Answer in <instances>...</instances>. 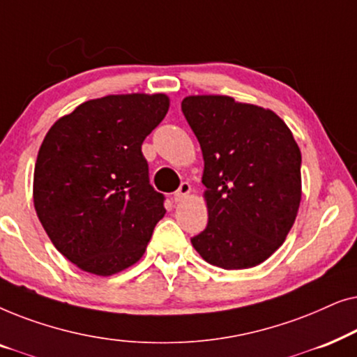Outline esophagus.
<instances>
[{
    "label": "esophagus",
    "instance_id": "obj_1",
    "mask_svg": "<svg viewBox=\"0 0 357 357\" xmlns=\"http://www.w3.org/2000/svg\"><path fill=\"white\" fill-rule=\"evenodd\" d=\"M190 192H192V187H190L188 182H182L180 183V187L177 192L174 193V199L175 202H182V199H185L190 195Z\"/></svg>",
    "mask_w": 357,
    "mask_h": 357
}]
</instances>
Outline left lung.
Segmentation results:
<instances>
[{
  "mask_svg": "<svg viewBox=\"0 0 357 357\" xmlns=\"http://www.w3.org/2000/svg\"><path fill=\"white\" fill-rule=\"evenodd\" d=\"M182 112L203 151L208 226L192 243L224 270L260 265L301 204V149L275 112L227 96H190Z\"/></svg>",
  "mask_w": 357,
  "mask_h": 357,
  "instance_id": "left-lung-1",
  "label": "left lung"
}]
</instances>
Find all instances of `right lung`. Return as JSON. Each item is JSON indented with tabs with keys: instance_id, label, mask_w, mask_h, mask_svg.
I'll return each mask as SVG.
<instances>
[{
	"instance_id": "add662e5",
	"label": "right lung",
	"mask_w": 357,
	"mask_h": 357,
	"mask_svg": "<svg viewBox=\"0 0 357 357\" xmlns=\"http://www.w3.org/2000/svg\"><path fill=\"white\" fill-rule=\"evenodd\" d=\"M164 94L87 100L48 130L33 170V206L56 250L110 276L143 257L164 218L141 144L164 120Z\"/></svg>"
}]
</instances>
